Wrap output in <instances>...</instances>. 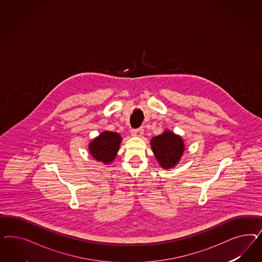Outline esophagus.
Instances as JSON below:
<instances>
[{
    "mask_svg": "<svg viewBox=\"0 0 262 262\" xmlns=\"http://www.w3.org/2000/svg\"><path fill=\"white\" fill-rule=\"evenodd\" d=\"M144 129L143 127H138V128H134L132 129V135L135 136H142Z\"/></svg>",
    "mask_w": 262,
    "mask_h": 262,
    "instance_id": "obj_1",
    "label": "esophagus"
}]
</instances>
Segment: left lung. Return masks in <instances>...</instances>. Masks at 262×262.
I'll use <instances>...</instances> for the list:
<instances>
[{
  "mask_svg": "<svg viewBox=\"0 0 262 262\" xmlns=\"http://www.w3.org/2000/svg\"><path fill=\"white\" fill-rule=\"evenodd\" d=\"M151 149L162 168L174 166L181 159L184 150L183 139L166 130L163 135L151 139Z\"/></svg>",
  "mask_w": 262,
  "mask_h": 262,
  "instance_id": "1",
  "label": "left lung"
}]
</instances>
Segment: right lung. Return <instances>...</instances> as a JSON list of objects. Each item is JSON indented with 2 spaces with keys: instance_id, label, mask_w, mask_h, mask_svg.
<instances>
[{
  "instance_id": "obj_1",
  "label": "right lung",
  "mask_w": 262,
  "mask_h": 262,
  "mask_svg": "<svg viewBox=\"0 0 262 262\" xmlns=\"http://www.w3.org/2000/svg\"><path fill=\"white\" fill-rule=\"evenodd\" d=\"M121 140L118 134L104 132L90 143L89 151L96 160L110 163L116 157Z\"/></svg>"
}]
</instances>
